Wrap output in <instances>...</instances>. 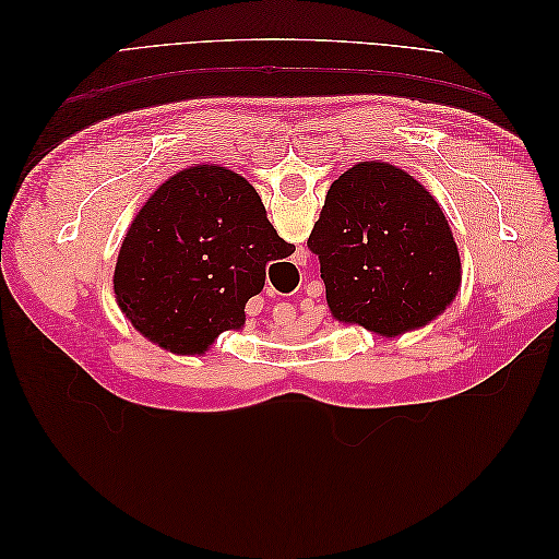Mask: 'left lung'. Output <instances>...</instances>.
<instances>
[{"instance_id":"left-lung-1","label":"left lung","mask_w":559,"mask_h":559,"mask_svg":"<svg viewBox=\"0 0 559 559\" xmlns=\"http://www.w3.org/2000/svg\"><path fill=\"white\" fill-rule=\"evenodd\" d=\"M308 249L331 314L386 337L429 324L462 282L441 205L389 163H359L331 183Z\"/></svg>"}]
</instances>
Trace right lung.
Segmentation results:
<instances>
[{"instance_id": "add662e5", "label": "right lung", "mask_w": 559, "mask_h": 559, "mask_svg": "<svg viewBox=\"0 0 559 559\" xmlns=\"http://www.w3.org/2000/svg\"><path fill=\"white\" fill-rule=\"evenodd\" d=\"M253 186L218 165L167 179L128 228L114 270L123 314L151 343L202 354L222 331L242 329L265 265L292 257Z\"/></svg>"}]
</instances>
